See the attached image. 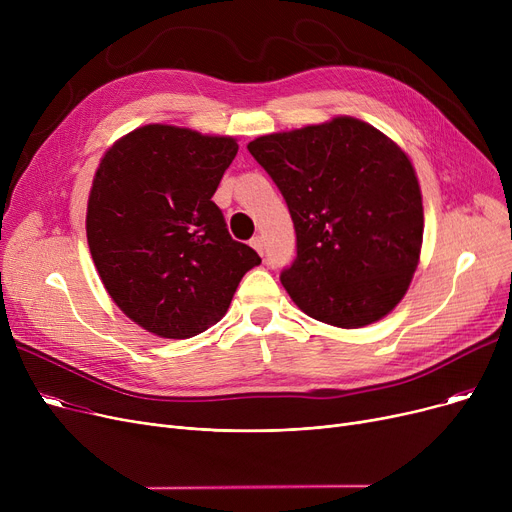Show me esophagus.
I'll use <instances>...</instances> for the list:
<instances>
[{"instance_id": "esophagus-1", "label": "esophagus", "mask_w": 512, "mask_h": 512, "mask_svg": "<svg viewBox=\"0 0 512 512\" xmlns=\"http://www.w3.org/2000/svg\"><path fill=\"white\" fill-rule=\"evenodd\" d=\"M251 247H253L259 255H263V247H265V245H263V238H261V236H255V238L251 240Z\"/></svg>"}]
</instances>
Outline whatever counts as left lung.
<instances>
[{"label": "left lung", "mask_w": 512, "mask_h": 512, "mask_svg": "<svg viewBox=\"0 0 512 512\" xmlns=\"http://www.w3.org/2000/svg\"><path fill=\"white\" fill-rule=\"evenodd\" d=\"M286 199L297 259L280 280L309 317L355 330L405 297L423 242L409 155L375 126L336 116L247 145Z\"/></svg>", "instance_id": "8db88e82"}]
</instances>
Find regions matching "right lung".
I'll return each mask as SVG.
<instances>
[{
    "label": "right lung",
    "mask_w": 512,
    "mask_h": 512,
    "mask_svg": "<svg viewBox=\"0 0 512 512\" xmlns=\"http://www.w3.org/2000/svg\"><path fill=\"white\" fill-rule=\"evenodd\" d=\"M236 153L232 137L147 124L99 161L87 203L93 263L120 311L159 338L218 324L261 263L211 201Z\"/></svg>",
    "instance_id": "add662e5"
}]
</instances>
